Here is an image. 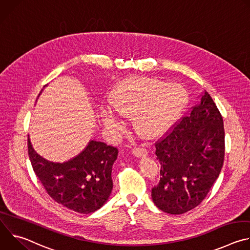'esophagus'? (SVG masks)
<instances>
[{
  "label": "esophagus",
  "instance_id": "esophagus-1",
  "mask_svg": "<svg viewBox=\"0 0 250 250\" xmlns=\"http://www.w3.org/2000/svg\"><path fill=\"white\" fill-rule=\"evenodd\" d=\"M132 153L135 155V156H145V155H147V150L144 147H140V146H135L132 148Z\"/></svg>",
  "mask_w": 250,
  "mask_h": 250
}]
</instances>
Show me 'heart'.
<instances>
[{"mask_svg": "<svg viewBox=\"0 0 250 250\" xmlns=\"http://www.w3.org/2000/svg\"><path fill=\"white\" fill-rule=\"evenodd\" d=\"M186 102L187 94L182 86L146 78L122 84L113 95L112 106L121 116L141 113L138 129L150 136L164 129L179 115ZM104 122L108 126L117 125V119L111 112L104 114Z\"/></svg>", "mask_w": 250, "mask_h": 250, "instance_id": "heart-1", "label": "heart"}]
</instances>
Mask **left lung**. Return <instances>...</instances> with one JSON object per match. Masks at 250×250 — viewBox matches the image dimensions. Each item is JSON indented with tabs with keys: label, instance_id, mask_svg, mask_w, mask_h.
<instances>
[{
	"label": "left lung",
	"instance_id": "1",
	"mask_svg": "<svg viewBox=\"0 0 250 250\" xmlns=\"http://www.w3.org/2000/svg\"><path fill=\"white\" fill-rule=\"evenodd\" d=\"M223 116L205 90L199 103L155 142L160 180L151 189L154 204L163 211L181 215L207 197L225 160Z\"/></svg>",
	"mask_w": 250,
	"mask_h": 250
}]
</instances>
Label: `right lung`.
<instances>
[{
	"mask_svg": "<svg viewBox=\"0 0 250 250\" xmlns=\"http://www.w3.org/2000/svg\"><path fill=\"white\" fill-rule=\"evenodd\" d=\"M27 152L32 169L46 193L58 204L80 213L100 208L113 189L112 167L119 149L92 140L83 152L64 163L43 159L31 147Z\"/></svg>",
	"mask_w": 250,
	"mask_h": 250,
	"instance_id": "add662e5",
	"label": "right lung"
}]
</instances>
